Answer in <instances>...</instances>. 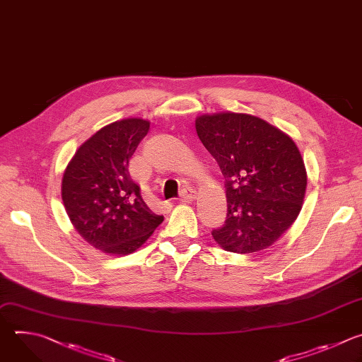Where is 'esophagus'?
Returning a JSON list of instances; mask_svg holds the SVG:
<instances>
[{
  "label": "esophagus",
  "mask_w": 362,
  "mask_h": 362,
  "mask_svg": "<svg viewBox=\"0 0 362 362\" xmlns=\"http://www.w3.org/2000/svg\"><path fill=\"white\" fill-rule=\"evenodd\" d=\"M195 197H197V192L192 188H185V189L181 191L180 201L181 202H189V201H194Z\"/></svg>",
  "instance_id": "1"
}]
</instances>
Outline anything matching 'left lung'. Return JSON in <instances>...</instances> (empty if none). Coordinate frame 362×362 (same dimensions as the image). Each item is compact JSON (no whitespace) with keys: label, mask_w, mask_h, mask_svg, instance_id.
I'll use <instances>...</instances> for the list:
<instances>
[{"label":"left lung","mask_w":362,"mask_h":362,"mask_svg":"<svg viewBox=\"0 0 362 362\" xmlns=\"http://www.w3.org/2000/svg\"><path fill=\"white\" fill-rule=\"evenodd\" d=\"M197 134L226 178L227 220L212 237L223 250L252 254L271 247L303 208L307 170L293 138L243 112L204 114Z\"/></svg>","instance_id":"8db88e82"}]
</instances>
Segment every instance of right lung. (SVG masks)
<instances>
[{
  "label": "right lung",
  "instance_id": "1",
  "mask_svg": "<svg viewBox=\"0 0 362 362\" xmlns=\"http://www.w3.org/2000/svg\"><path fill=\"white\" fill-rule=\"evenodd\" d=\"M150 121L125 118L90 136L68 163L61 197L76 231L108 255H128L146 243L164 216L150 209L128 163Z\"/></svg>",
  "mask_w": 362,
  "mask_h": 362
}]
</instances>
